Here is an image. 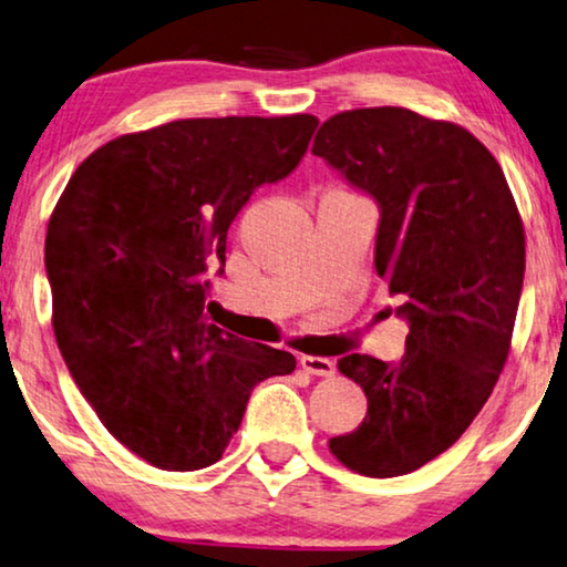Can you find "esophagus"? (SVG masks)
Wrapping results in <instances>:
<instances>
[{
    "instance_id": "34e87169",
    "label": "esophagus",
    "mask_w": 567,
    "mask_h": 567,
    "mask_svg": "<svg viewBox=\"0 0 567 567\" xmlns=\"http://www.w3.org/2000/svg\"><path fill=\"white\" fill-rule=\"evenodd\" d=\"M300 368L308 375H319V379H329V375H334V362L329 358H313V354H306V358H300Z\"/></svg>"
}]
</instances>
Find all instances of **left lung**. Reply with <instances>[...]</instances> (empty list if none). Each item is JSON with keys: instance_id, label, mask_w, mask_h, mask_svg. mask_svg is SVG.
<instances>
[{"instance_id": "1", "label": "left lung", "mask_w": 567, "mask_h": 567, "mask_svg": "<svg viewBox=\"0 0 567 567\" xmlns=\"http://www.w3.org/2000/svg\"><path fill=\"white\" fill-rule=\"evenodd\" d=\"M313 155L379 202L375 269L410 321L396 365L339 358L368 414L329 451L365 477H399L454 446L501 379L524 285V223L501 163L454 121L399 105L342 111L321 124Z\"/></svg>"}]
</instances>
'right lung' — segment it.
<instances>
[{"mask_svg": "<svg viewBox=\"0 0 567 567\" xmlns=\"http://www.w3.org/2000/svg\"><path fill=\"white\" fill-rule=\"evenodd\" d=\"M319 118H178L90 153L47 230L51 323L82 396L121 446L168 472L223 456L256 383L296 358L207 316L240 207L300 163Z\"/></svg>", "mask_w": 567, "mask_h": 567, "instance_id": "1", "label": "right lung"}]
</instances>
